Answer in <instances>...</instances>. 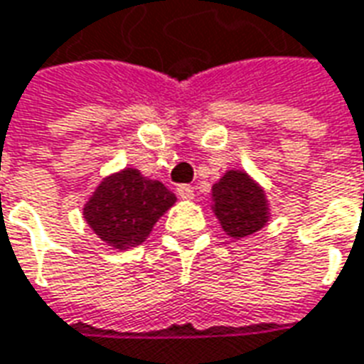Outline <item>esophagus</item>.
Returning a JSON list of instances; mask_svg holds the SVG:
<instances>
[{"label":"esophagus","instance_id":"esophagus-1","mask_svg":"<svg viewBox=\"0 0 364 364\" xmlns=\"http://www.w3.org/2000/svg\"><path fill=\"white\" fill-rule=\"evenodd\" d=\"M176 194L180 200H192L194 198V188L188 186V184H180L176 188Z\"/></svg>","mask_w":364,"mask_h":364}]
</instances>
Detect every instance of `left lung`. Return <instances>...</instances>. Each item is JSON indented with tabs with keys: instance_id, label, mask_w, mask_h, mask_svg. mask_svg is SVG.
Listing matches in <instances>:
<instances>
[{
	"instance_id": "left-lung-1",
	"label": "left lung",
	"mask_w": 364,
	"mask_h": 364,
	"mask_svg": "<svg viewBox=\"0 0 364 364\" xmlns=\"http://www.w3.org/2000/svg\"><path fill=\"white\" fill-rule=\"evenodd\" d=\"M211 210L233 239L257 233L270 221L267 192L245 170H228L211 186Z\"/></svg>"
}]
</instances>
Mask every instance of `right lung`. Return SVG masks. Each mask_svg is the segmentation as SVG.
Wrapping results in <instances>:
<instances>
[{"mask_svg":"<svg viewBox=\"0 0 364 364\" xmlns=\"http://www.w3.org/2000/svg\"><path fill=\"white\" fill-rule=\"evenodd\" d=\"M176 196L136 168L105 176L84 205V219L105 245L127 251L151 235L154 223L174 205Z\"/></svg>","mask_w":364,"mask_h":364,"instance_id":"right-lung-1","label":"right lung"}]
</instances>
